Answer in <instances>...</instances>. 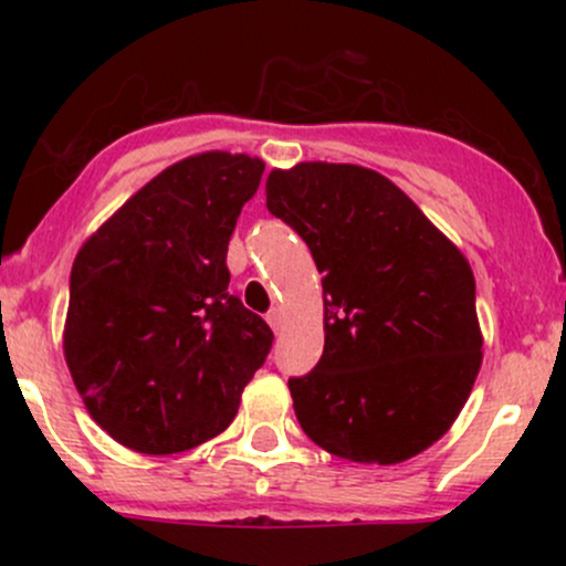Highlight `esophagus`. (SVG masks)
<instances>
[{"instance_id":"34e87169","label":"esophagus","mask_w":566,"mask_h":566,"mask_svg":"<svg viewBox=\"0 0 566 566\" xmlns=\"http://www.w3.org/2000/svg\"><path fill=\"white\" fill-rule=\"evenodd\" d=\"M265 319H269L271 329H274V333H279V329H282V324H284L282 308H271V311H269V316H265Z\"/></svg>"}]
</instances>
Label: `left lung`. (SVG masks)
I'll use <instances>...</instances> for the list:
<instances>
[{
	"mask_svg": "<svg viewBox=\"0 0 566 566\" xmlns=\"http://www.w3.org/2000/svg\"><path fill=\"white\" fill-rule=\"evenodd\" d=\"M265 207L308 244L324 354L290 378L297 423L354 463L394 465L450 431L482 367L476 282L420 207L359 165L271 170Z\"/></svg>",
	"mask_w": 566,
	"mask_h": 566,
	"instance_id": "8db88e82",
	"label": "left lung"
}]
</instances>
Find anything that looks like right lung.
<instances>
[{
    "instance_id": "add662e5",
    "label": "right lung",
    "mask_w": 566,
    "mask_h": 566,
    "mask_svg": "<svg viewBox=\"0 0 566 566\" xmlns=\"http://www.w3.org/2000/svg\"><path fill=\"white\" fill-rule=\"evenodd\" d=\"M265 165L175 161L97 229L71 269L63 354L90 418L143 454L226 431L274 333L229 292V239Z\"/></svg>"
}]
</instances>
